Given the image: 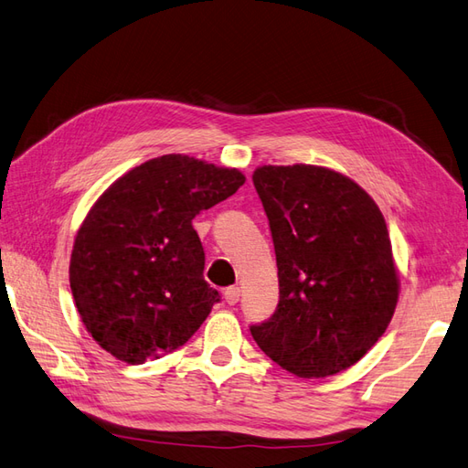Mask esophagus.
Here are the masks:
<instances>
[{
	"instance_id": "1",
	"label": "esophagus",
	"mask_w": 468,
	"mask_h": 468,
	"mask_svg": "<svg viewBox=\"0 0 468 468\" xmlns=\"http://www.w3.org/2000/svg\"><path fill=\"white\" fill-rule=\"evenodd\" d=\"M224 300L228 305H236L238 302H240V288L238 286H230L224 290Z\"/></svg>"
}]
</instances>
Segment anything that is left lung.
I'll return each instance as SVG.
<instances>
[{
	"label": "left lung",
	"mask_w": 468,
	"mask_h": 468,
	"mask_svg": "<svg viewBox=\"0 0 468 468\" xmlns=\"http://www.w3.org/2000/svg\"><path fill=\"white\" fill-rule=\"evenodd\" d=\"M252 180L280 282L276 312L250 325L254 341L303 379L351 367L385 334L399 298L381 210L351 178L324 166L268 165Z\"/></svg>",
	"instance_id": "1"
}]
</instances>
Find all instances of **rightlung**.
I'll return each mask as SVG.
<instances>
[{
  "label": "right lung",
  "mask_w": 468,
  "mask_h": 468,
  "mask_svg": "<svg viewBox=\"0 0 468 468\" xmlns=\"http://www.w3.org/2000/svg\"><path fill=\"white\" fill-rule=\"evenodd\" d=\"M244 180L236 168L165 154L102 192L79 228L69 264L77 312L102 349L141 366L195 335L220 293L202 276L192 218Z\"/></svg>",
  "instance_id": "obj_1"
}]
</instances>
